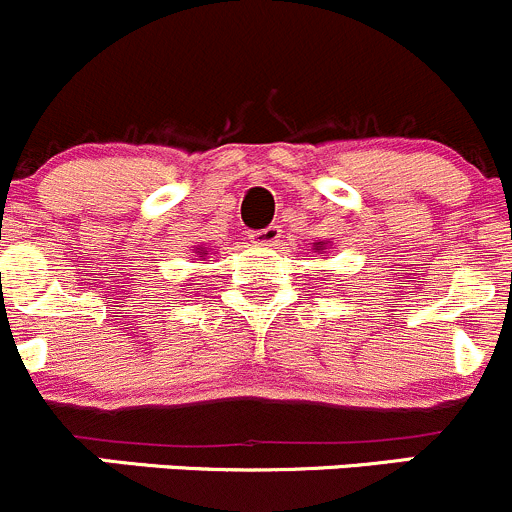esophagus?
Here are the masks:
<instances>
[{
    "mask_svg": "<svg viewBox=\"0 0 512 512\" xmlns=\"http://www.w3.org/2000/svg\"><path fill=\"white\" fill-rule=\"evenodd\" d=\"M254 244L258 246H276L278 239H281V226H266V229H258L251 234Z\"/></svg>",
    "mask_w": 512,
    "mask_h": 512,
    "instance_id": "obj_1",
    "label": "esophagus"
}]
</instances>
